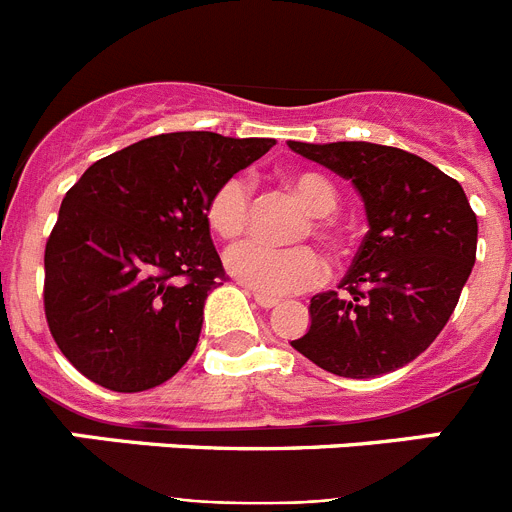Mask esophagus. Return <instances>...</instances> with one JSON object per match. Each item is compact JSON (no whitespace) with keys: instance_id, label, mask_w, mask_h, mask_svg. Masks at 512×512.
<instances>
[{"instance_id":"1","label":"esophagus","mask_w":512,"mask_h":512,"mask_svg":"<svg viewBox=\"0 0 512 512\" xmlns=\"http://www.w3.org/2000/svg\"><path fill=\"white\" fill-rule=\"evenodd\" d=\"M253 300H256V305H259V307H266V310H269V307H277L279 305L277 297L261 295V292H253Z\"/></svg>"}]
</instances>
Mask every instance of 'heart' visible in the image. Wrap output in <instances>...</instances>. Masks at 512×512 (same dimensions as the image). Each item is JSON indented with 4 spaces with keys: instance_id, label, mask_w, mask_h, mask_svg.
Returning <instances> with one entry per match:
<instances>
[{
    "instance_id": "1",
    "label": "heart",
    "mask_w": 512,
    "mask_h": 512,
    "mask_svg": "<svg viewBox=\"0 0 512 512\" xmlns=\"http://www.w3.org/2000/svg\"><path fill=\"white\" fill-rule=\"evenodd\" d=\"M289 187L310 212V228L330 248L343 246V233L330 220L338 205V189L328 176L318 171H297L289 176ZM253 189L246 176L225 179L207 202V223L220 238H238L251 223ZM307 233V228H302ZM225 266L238 282L256 289L261 295H292L312 287L325 277V261L310 246L277 248L261 241H243L228 248Z\"/></svg>"
}]
</instances>
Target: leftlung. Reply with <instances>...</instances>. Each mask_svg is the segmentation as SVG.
I'll return each mask as SVG.
<instances>
[{"mask_svg": "<svg viewBox=\"0 0 512 512\" xmlns=\"http://www.w3.org/2000/svg\"><path fill=\"white\" fill-rule=\"evenodd\" d=\"M289 148L354 184L369 220L343 282L310 300L292 341L338 377L369 379L410 364L449 323L477 259V215L461 184L425 158L364 140Z\"/></svg>", "mask_w": 512, "mask_h": 512, "instance_id": "1", "label": "left lung"}]
</instances>
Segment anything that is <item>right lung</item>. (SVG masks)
<instances>
[{
  "mask_svg": "<svg viewBox=\"0 0 512 512\" xmlns=\"http://www.w3.org/2000/svg\"><path fill=\"white\" fill-rule=\"evenodd\" d=\"M274 138L164 133L99 158L66 192L45 243V320L61 354L112 392L174 377L225 277L207 202Z\"/></svg>",
  "mask_w": 512,
  "mask_h": 512,
  "instance_id": "obj_1",
  "label": "right lung"
}]
</instances>
